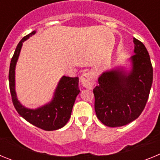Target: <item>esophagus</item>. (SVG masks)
<instances>
[{"mask_svg": "<svg viewBox=\"0 0 160 160\" xmlns=\"http://www.w3.org/2000/svg\"><path fill=\"white\" fill-rule=\"evenodd\" d=\"M80 81H81V83L83 87L88 89L92 88L94 87V82H95L94 75L90 72H87V73H83L81 76Z\"/></svg>", "mask_w": 160, "mask_h": 160, "instance_id": "obj_1", "label": "esophagus"}]
</instances>
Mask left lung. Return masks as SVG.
Listing matches in <instances>:
<instances>
[{
  "mask_svg": "<svg viewBox=\"0 0 160 160\" xmlns=\"http://www.w3.org/2000/svg\"><path fill=\"white\" fill-rule=\"evenodd\" d=\"M132 70L104 72L93 90L97 118L111 128L122 127L136 119L143 111L153 81L149 53L142 42L134 38Z\"/></svg>",
  "mask_w": 160,
  "mask_h": 160,
  "instance_id": "left-lung-1",
  "label": "left lung"
}]
</instances>
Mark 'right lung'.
Masks as SVG:
<instances>
[{"mask_svg": "<svg viewBox=\"0 0 160 160\" xmlns=\"http://www.w3.org/2000/svg\"><path fill=\"white\" fill-rule=\"evenodd\" d=\"M35 32L36 31H32L20 41L11 59L8 73L10 94L14 107L22 118L37 128L45 131H54L63 128L70 119L76 97L80 92L78 78L63 76L55 90L53 100L43 107L32 110L20 103L15 91V67L22 44Z\"/></svg>", "mask_w": 160, "mask_h": 160, "instance_id": "1", "label": "right lung"}]
</instances>
